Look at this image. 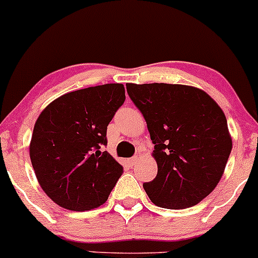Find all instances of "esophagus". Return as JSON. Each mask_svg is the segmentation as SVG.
Here are the masks:
<instances>
[{"mask_svg":"<svg viewBox=\"0 0 258 258\" xmlns=\"http://www.w3.org/2000/svg\"><path fill=\"white\" fill-rule=\"evenodd\" d=\"M139 160V155H137V156H134V158H132V159H129L128 160V163H129V165H135V164H137V161Z\"/></svg>","mask_w":258,"mask_h":258,"instance_id":"34e87169","label":"esophagus"}]
</instances>
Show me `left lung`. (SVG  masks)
<instances>
[{"instance_id":"obj_1","label":"left lung","mask_w":258,"mask_h":258,"mask_svg":"<svg viewBox=\"0 0 258 258\" xmlns=\"http://www.w3.org/2000/svg\"><path fill=\"white\" fill-rule=\"evenodd\" d=\"M142 111L158 174L144 190L159 208L187 209L221 180L232 149L224 111L203 89L182 84H126Z\"/></svg>"}]
</instances>
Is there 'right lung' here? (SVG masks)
Segmentation results:
<instances>
[{"label":"right lung","mask_w":258,"mask_h":258,"mask_svg":"<svg viewBox=\"0 0 258 258\" xmlns=\"http://www.w3.org/2000/svg\"><path fill=\"white\" fill-rule=\"evenodd\" d=\"M124 100L123 84H103L60 95L39 114L31 163L42 190L60 208L88 211L108 200L123 166L100 147Z\"/></svg>","instance_id":"right-lung-1"}]
</instances>
